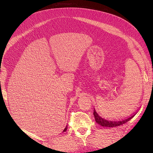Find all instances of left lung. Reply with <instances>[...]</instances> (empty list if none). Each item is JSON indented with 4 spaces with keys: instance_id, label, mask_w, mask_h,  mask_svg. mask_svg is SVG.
<instances>
[{
    "instance_id": "obj_1",
    "label": "left lung",
    "mask_w": 153,
    "mask_h": 153,
    "mask_svg": "<svg viewBox=\"0 0 153 153\" xmlns=\"http://www.w3.org/2000/svg\"><path fill=\"white\" fill-rule=\"evenodd\" d=\"M135 114H133L132 116L130 117H128V118H125V119H122V120H106L105 118H102L101 116H100L95 109H94V112H93V115L94 116H95L96 123H98V124L100 125L102 127H117V126H120L121 125L125 124V123H126L127 121L130 120L131 119L135 116Z\"/></svg>"
}]
</instances>
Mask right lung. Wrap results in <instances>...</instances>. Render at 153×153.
Masks as SVG:
<instances>
[{
	"instance_id": "right-lung-1",
	"label": "right lung",
	"mask_w": 153,
	"mask_h": 153,
	"mask_svg": "<svg viewBox=\"0 0 153 153\" xmlns=\"http://www.w3.org/2000/svg\"><path fill=\"white\" fill-rule=\"evenodd\" d=\"M67 129H68V125H67V126L65 127V128L64 129V130L62 131V132H64V131H66V130H67Z\"/></svg>"
}]
</instances>
